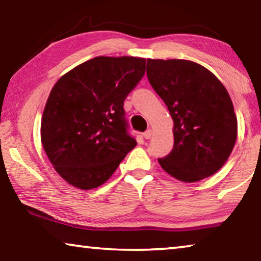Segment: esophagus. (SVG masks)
<instances>
[{
	"mask_svg": "<svg viewBox=\"0 0 261 261\" xmlns=\"http://www.w3.org/2000/svg\"><path fill=\"white\" fill-rule=\"evenodd\" d=\"M152 135H153V131H152L151 129H148V130L144 134V138H145V139H149V138H151V137H152Z\"/></svg>",
	"mask_w": 261,
	"mask_h": 261,
	"instance_id": "34e87169",
	"label": "esophagus"
}]
</instances>
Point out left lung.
<instances>
[{
  "instance_id": "8db88e82",
  "label": "left lung",
  "mask_w": 261,
  "mask_h": 261,
  "mask_svg": "<svg viewBox=\"0 0 261 261\" xmlns=\"http://www.w3.org/2000/svg\"><path fill=\"white\" fill-rule=\"evenodd\" d=\"M147 78L174 121V147L158 159L162 169L183 182L215 174L235 146L237 118L221 82L187 60H147Z\"/></svg>"
}]
</instances>
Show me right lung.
Returning a JSON list of instances; mask_svg holds the SVG:
<instances>
[{"instance_id": "right-lung-1", "label": "right lung", "mask_w": 261, "mask_h": 261, "mask_svg": "<svg viewBox=\"0 0 261 261\" xmlns=\"http://www.w3.org/2000/svg\"><path fill=\"white\" fill-rule=\"evenodd\" d=\"M146 60L99 56L55 84L41 121L42 146L69 184L90 190L103 184L137 141L123 108L145 74Z\"/></svg>"}]
</instances>
